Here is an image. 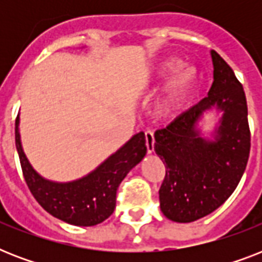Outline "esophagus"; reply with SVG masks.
Wrapping results in <instances>:
<instances>
[{"instance_id": "obj_1", "label": "esophagus", "mask_w": 262, "mask_h": 262, "mask_svg": "<svg viewBox=\"0 0 262 262\" xmlns=\"http://www.w3.org/2000/svg\"><path fill=\"white\" fill-rule=\"evenodd\" d=\"M145 145H147L148 154H152L154 145H155V137H154V130H151V129L145 130Z\"/></svg>"}]
</instances>
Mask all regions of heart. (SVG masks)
<instances>
[{
	"label": "heart",
	"instance_id": "obj_1",
	"mask_svg": "<svg viewBox=\"0 0 262 262\" xmlns=\"http://www.w3.org/2000/svg\"><path fill=\"white\" fill-rule=\"evenodd\" d=\"M183 62L178 58H166L160 61L154 71L149 73V81L158 83L163 81L170 76L177 73L174 79L167 85L163 98L160 99L158 108L162 114H170L175 110V107L182 102L187 92L193 87L195 80V71L193 68H183Z\"/></svg>",
	"mask_w": 262,
	"mask_h": 262
}]
</instances>
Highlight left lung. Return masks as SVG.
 Instances as JSON below:
<instances>
[{"label": "left lung", "instance_id": "left-lung-1", "mask_svg": "<svg viewBox=\"0 0 262 262\" xmlns=\"http://www.w3.org/2000/svg\"><path fill=\"white\" fill-rule=\"evenodd\" d=\"M213 83L204 99L155 132V152L166 166L159 189L160 209L167 219L190 223L222 205L235 190L248 164L250 129L242 84L215 50ZM224 111L213 142L195 129L204 111Z\"/></svg>", "mask_w": 262, "mask_h": 262}]
</instances>
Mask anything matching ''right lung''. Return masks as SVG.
Returning <instances> with one entry per match:
<instances>
[{
	"mask_svg": "<svg viewBox=\"0 0 262 262\" xmlns=\"http://www.w3.org/2000/svg\"><path fill=\"white\" fill-rule=\"evenodd\" d=\"M14 137L23 175L35 200L57 219L83 227L102 223L114 212L119 183L147 154L145 135L140 132L87 177L57 183L43 179L27 160L20 143L18 117Z\"/></svg>",
	"mask_w": 262,
	"mask_h": 262,
	"instance_id": "add662e5",
	"label": "right lung"
}]
</instances>
